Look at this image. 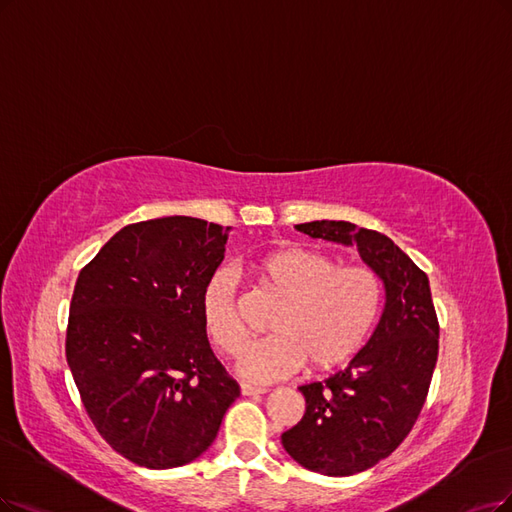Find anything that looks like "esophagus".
<instances>
[{"instance_id":"esophagus-1","label":"esophagus","mask_w":512,"mask_h":512,"mask_svg":"<svg viewBox=\"0 0 512 512\" xmlns=\"http://www.w3.org/2000/svg\"><path fill=\"white\" fill-rule=\"evenodd\" d=\"M240 392L244 396H257V394H266L268 388H257V386H251V384H240Z\"/></svg>"}]
</instances>
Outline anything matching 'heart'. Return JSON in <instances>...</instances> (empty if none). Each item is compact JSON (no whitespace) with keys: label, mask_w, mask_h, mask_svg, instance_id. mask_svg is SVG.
<instances>
[{"label":"heart","mask_w":512,"mask_h":512,"mask_svg":"<svg viewBox=\"0 0 512 512\" xmlns=\"http://www.w3.org/2000/svg\"><path fill=\"white\" fill-rule=\"evenodd\" d=\"M255 276L280 301L270 320L274 335L246 344L238 282L217 270L200 293L206 335L227 356L238 350V373L251 382H274L301 367L329 371L344 365L365 344L382 310L384 287L365 266H339V259L308 246H291L263 257Z\"/></svg>","instance_id":"obj_1"}]
</instances>
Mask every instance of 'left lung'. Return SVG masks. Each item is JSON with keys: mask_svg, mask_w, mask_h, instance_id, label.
<instances>
[{"mask_svg": "<svg viewBox=\"0 0 512 512\" xmlns=\"http://www.w3.org/2000/svg\"><path fill=\"white\" fill-rule=\"evenodd\" d=\"M297 230L356 244L386 289V306L367 346L344 371L299 386L306 413L282 432V447L297 464L348 477L388 458L418 420L439 356V318L426 272L388 236L350 221H310Z\"/></svg>", "mask_w": 512, "mask_h": 512, "instance_id": "left-lung-1", "label": "left lung"}]
</instances>
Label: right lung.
<instances>
[{
    "mask_svg": "<svg viewBox=\"0 0 512 512\" xmlns=\"http://www.w3.org/2000/svg\"><path fill=\"white\" fill-rule=\"evenodd\" d=\"M227 230L179 215L130 223L75 282L65 339L73 382L97 432L139 466L196 460L240 396L200 318Z\"/></svg>",
    "mask_w": 512,
    "mask_h": 512,
    "instance_id": "obj_1",
    "label": "right lung"
}]
</instances>
